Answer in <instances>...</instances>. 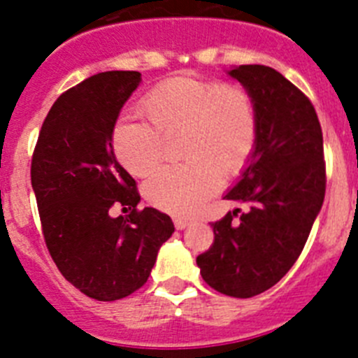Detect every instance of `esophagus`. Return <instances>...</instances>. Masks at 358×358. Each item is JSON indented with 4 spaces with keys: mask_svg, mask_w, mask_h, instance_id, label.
Returning <instances> with one entry per match:
<instances>
[{
    "mask_svg": "<svg viewBox=\"0 0 358 358\" xmlns=\"http://www.w3.org/2000/svg\"><path fill=\"white\" fill-rule=\"evenodd\" d=\"M173 226H176V229H185V227H188L189 226V222L188 220H186V218H173Z\"/></svg>",
    "mask_w": 358,
    "mask_h": 358,
    "instance_id": "obj_1",
    "label": "esophagus"
}]
</instances>
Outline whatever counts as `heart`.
I'll return each mask as SVG.
<instances>
[{"label": "heart", "mask_w": 358, "mask_h": 358, "mask_svg": "<svg viewBox=\"0 0 358 358\" xmlns=\"http://www.w3.org/2000/svg\"><path fill=\"white\" fill-rule=\"evenodd\" d=\"M150 126L120 118L110 129L113 154L134 177L156 169L163 138H177L185 163L166 166L145 182V199L157 210L189 217L220 186V176L245 170L258 141V115L240 85L197 78H170L148 91L140 103Z\"/></svg>", "instance_id": "b5f03b06"}]
</instances>
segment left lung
I'll use <instances>...</instances> for the list:
<instances>
[{"instance_id": "8db88e82", "label": "left lung", "mask_w": 358, "mask_h": 358, "mask_svg": "<svg viewBox=\"0 0 358 358\" xmlns=\"http://www.w3.org/2000/svg\"><path fill=\"white\" fill-rule=\"evenodd\" d=\"M227 75L251 94L258 115L255 154L227 201L248 204L211 222L215 240L197 256L202 280L231 297L274 287L305 248L327 189L322 131L308 98L276 69L245 64Z\"/></svg>"}]
</instances>
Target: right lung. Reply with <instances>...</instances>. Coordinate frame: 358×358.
Returning a JSON list of instances; mask_svg holds the SVG:
<instances>
[{"label": "right lung", "instance_id": "add662e5", "mask_svg": "<svg viewBox=\"0 0 358 358\" xmlns=\"http://www.w3.org/2000/svg\"><path fill=\"white\" fill-rule=\"evenodd\" d=\"M140 82L138 71H103L62 93L31 157L46 248L62 276L98 301L141 289L176 229L166 213L138 210L136 181L110 148V129ZM113 206L131 213L115 219Z\"/></svg>", "mask_w": 358, "mask_h": 358}]
</instances>
